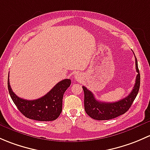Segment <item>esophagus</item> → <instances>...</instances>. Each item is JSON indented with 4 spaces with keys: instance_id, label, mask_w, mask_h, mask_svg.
Instances as JSON below:
<instances>
[{
    "instance_id": "esophagus-1",
    "label": "esophagus",
    "mask_w": 150,
    "mask_h": 150,
    "mask_svg": "<svg viewBox=\"0 0 150 150\" xmlns=\"http://www.w3.org/2000/svg\"><path fill=\"white\" fill-rule=\"evenodd\" d=\"M75 77H76V79H81V76H80L79 74H78L75 75Z\"/></svg>"
}]
</instances>
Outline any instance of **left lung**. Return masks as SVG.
I'll return each instance as SVG.
<instances>
[{
    "label": "left lung",
    "instance_id": "1",
    "mask_svg": "<svg viewBox=\"0 0 150 150\" xmlns=\"http://www.w3.org/2000/svg\"><path fill=\"white\" fill-rule=\"evenodd\" d=\"M136 70L138 74L136 77L135 84L132 92L126 98L115 103H105L97 100L93 93L84 86H82L84 92V110L86 114L92 118L98 121L110 120L118 117L129 110L139 92L140 86V74L138 63L135 57Z\"/></svg>",
    "mask_w": 150,
    "mask_h": 150
}]
</instances>
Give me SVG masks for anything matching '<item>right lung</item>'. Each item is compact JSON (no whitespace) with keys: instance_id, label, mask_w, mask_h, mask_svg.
<instances>
[{"instance_id":"add662e5","label":"right lung","mask_w":150,"mask_h":150,"mask_svg":"<svg viewBox=\"0 0 150 150\" xmlns=\"http://www.w3.org/2000/svg\"><path fill=\"white\" fill-rule=\"evenodd\" d=\"M70 85L71 79H66L55 84L42 98L27 100L18 98L13 92L8 79L9 94L18 110L27 118L39 121H51L58 118L62 111L64 94Z\"/></svg>"}]
</instances>
